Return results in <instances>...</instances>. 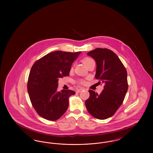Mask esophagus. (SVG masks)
<instances>
[{
    "label": "esophagus",
    "mask_w": 153,
    "mask_h": 153,
    "mask_svg": "<svg viewBox=\"0 0 153 153\" xmlns=\"http://www.w3.org/2000/svg\"><path fill=\"white\" fill-rule=\"evenodd\" d=\"M84 89H85L84 88H79V89H78L77 90V92L79 93V92H81L82 91H83V90H84Z\"/></svg>",
    "instance_id": "esophagus-1"
}]
</instances>
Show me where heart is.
<instances>
[{"mask_svg": "<svg viewBox=\"0 0 153 153\" xmlns=\"http://www.w3.org/2000/svg\"><path fill=\"white\" fill-rule=\"evenodd\" d=\"M92 61H94V60H93L92 58H89V57L84 58V59H82L83 63L84 64V65L86 66L87 67L88 65L91 62H92ZM78 82H79V83H80V84H83V83L84 82V81L82 80H79Z\"/></svg>", "mask_w": 153, "mask_h": 153, "instance_id": "b5f03b06", "label": "heart"}]
</instances>
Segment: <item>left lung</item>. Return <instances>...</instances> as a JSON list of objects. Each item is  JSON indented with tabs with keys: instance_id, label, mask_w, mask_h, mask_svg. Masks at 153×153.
Listing matches in <instances>:
<instances>
[{
	"instance_id": "1",
	"label": "left lung",
	"mask_w": 153,
	"mask_h": 153,
	"mask_svg": "<svg viewBox=\"0 0 153 153\" xmlns=\"http://www.w3.org/2000/svg\"><path fill=\"white\" fill-rule=\"evenodd\" d=\"M87 54L96 63L95 78L104 86L100 95L89 91L85 106L92 117L106 119L113 116L123 102L128 90L127 71L117 54L109 49L96 48Z\"/></svg>"
}]
</instances>
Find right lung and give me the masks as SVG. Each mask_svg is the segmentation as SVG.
Returning <instances> with one entry per match:
<instances>
[{"label": "right lung", "instance_id": "add662e5", "mask_svg": "<svg viewBox=\"0 0 153 153\" xmlns=\"http://www.w3.org/2000/svg\"><path fill=\"white\" fill-rule=\"evenodd\" d=\"M81 51H55L37 60L32 66L27 81L31 102L40 117L54 121L62 117L69 106L72 90H57L59 78L69 76L71 66Z\"/></svg>", "mask_w": 153, "mask_h": 153}]
</instances>
